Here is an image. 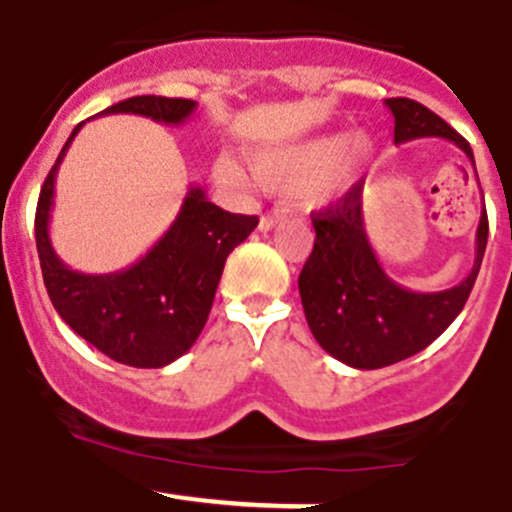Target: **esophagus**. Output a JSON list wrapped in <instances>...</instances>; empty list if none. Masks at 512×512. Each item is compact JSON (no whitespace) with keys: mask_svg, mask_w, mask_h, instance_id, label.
<instances>
[{"mask_svg":"<svg viewBox=\"0 0 512 512\" xmlns=\"http://www.w3.org/2000/svg\"><path fill=\"white\" fill-rule=\"evenodd\" d=\"M283 216H285L283 209H275L273 214L262 216V219H260V232H270V229L278 227V222H280V219H283Z\"/></svg>","mask_w":512,"mask_h":512,"instance_id":"obj_1","label":"esophagus"}]
</instances>
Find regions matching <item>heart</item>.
<instances>
[{
  "label": "heart",
  "instance_id": "b5f03b06",
  "mask_svg": "<svg viewBox=\"0 0 512 512\" xmlns=\"http://www.w3.org/2000/svg\"><path fill=\"white\" fill-rule=\"evenodd\" d=\"M377 142L367 132L311 137V140L293 142V145L262 150L252 155V173L255 181L267 191L306 193L313 191L321 199H334L347 193L359 178L365 176L375 163ZM219 181L229 186H245V173L229 158L214 165Z\"/></svg>",
  "mask_w": 512,
  "mask_h": 512
}]
</instances>
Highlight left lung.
Returning a JSON list of instances; mask_svg holds the SVG:
<instances>
[{
  "label": "left lung",
  "mask_w": 512,
  "mask_h": 512,
  "mask_svg": "<svg viewBox=\"0 0 512 512\" xmlns=\"http://www.w3.org/2000/svg\"><path fill=\"white\" fill-rule=\"evenodd\" d=\"M385 107L395 117V145L441 137L454 142L474 165L469 142L431 109L413 99H385ZM313 229V252L298 275L303 313L316 342L354 370L395 365L439 339L467 303L487 247L482 209L467 278L454 288L418 293L382 270L365 232L362 183H354L339 204L313 216Z\"/></svg>",
  "instance_id": "1"
}]
</instances>
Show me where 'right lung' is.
Listing matches in <instances>:
<instances>
[{
    "label": "right lung",
    "mask_w": 512,
    "mask_h": 512,
    "mask_svg": "<svg viewBox=\"0 0 512 512\" xmlns=\"http://www.w3.org/2000/svg\"><path fill=\"white\" fill-rule=\"evenodd\" d=\"M196 101L132 96L101 114H140L160 124H183ZM76 124L43 183L35 211V242L48 296L61 319L101 354L130 367H165L193 347L209 319L216 285L229 252L257 227V216L229 214L191 186L176 222L135 265L117 273L71 270L50 245L55 176L66 158Z\"/></svg>",
    "instance_id": "add662e5"
}]
</instances>
